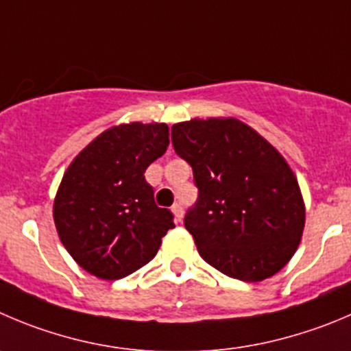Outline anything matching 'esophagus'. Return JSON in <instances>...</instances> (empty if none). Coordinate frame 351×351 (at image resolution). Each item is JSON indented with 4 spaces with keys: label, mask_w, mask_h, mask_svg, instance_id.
Instances as JSON below:
<instances>
[{
    "label": "esophagus",
    "mask_w": 351,
    "mask_h": 351,
    "mask_svg": "<svg viewBox=\"0 0 351 351\" xmlns=\"http://www.w3.org/2000/svg\"><path fill=\"white\" fill-rule=\"evenodd\" d=\"M172 212H173V217H176V220H178V222H181L182 215H184V208H182L181 203H176V205L172 206Z\"/></svg>",
    "instance_id": "34e87169"
}]
</instances>
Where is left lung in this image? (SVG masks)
<instances>
[{
	"instance_id": "1",
	"label": "left lung",
	"mask_w": 351,
	"mask_h": 351,
	"mask_svg": "<svg viewBox=\"0 0 351 351\" xmlns=\"http://www.w3.org/2000/svg\"><path fill=\"white\" fill-rule=\"evenodd\" d=\"M172 145L198 188L184 226L202 258L246 282L279 272L305 228L302 191L281 153L238 119L179 122Z\"/></svg>"
}]
</instances>
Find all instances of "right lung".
<instances>
[{
    "label": "right lung",
    "instance_id": "add662e5",
    "mask_svg": "<svg viewBox=\"0 0 351 351\" xmlns=\"http://www.w3.org/2000/svg\"><path fill=\"white\" fill-rule=\"evenodd\" d=\"M167 123H120L93 139L69 165L53 217L60 241L84 270L106 281L149 262L173 228L156 206L145 172L167 152Z\"/></svg>",
    "mask_w": 351,
    "mask_h": 351
}]
</instances>
